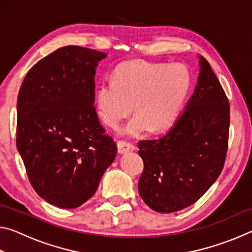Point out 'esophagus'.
<instances>
[{"instance_id":"1","label":"esophagus","mask_w":252,"mask_h":252,"mask_svg":"<svg viewBox=\"0 0 252 252\" xmlns=\"http://www.w3.org/2000/svg\"><path fill=\"white\" fill-rule=\"evenodd\" d=\"M134 150V146L130 142H126V141H119L118 142V152L120 155H125V153L127 152H132Z\"/></svg>"}]
</instances>
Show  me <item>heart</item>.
Returning <instances> with one entry per match:
<instances>
[{
    "label": "heart",
    "instance_id": "1",
    "mask_svg": "<svg viewBox=\"0 0 252 252\" xmlns=\"http://www.w3.org/2000/svg\"><path fill=\"white\" fill-rule=\"evenodd\" d=\"M191 85L181 64L129 61L105 79L95 91V110L105 125L118 127L127 114L134 117L122 129L126 136H140L169 129L180 113Z\"/></svg>",
    "mask_w": 252,
    "mask_h": 252
}]
</instances>
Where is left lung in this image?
<instances>
[{
  "label": "left lung",
  "mask_w": 252,
  "mask_h": 252,
  "mask_svg": "<svg viewBox=\"0 0 252 252\" xmlns=\"http://www.w3.org/2000/svg\"><path fill=\"white\" fill-rule=\"evenodd\" d=\"M197 85L168 133L139 141L144 169L139 194L152 210L171 213L193 204L222 171L230 105L210 64L199 55Z\"/></svg>",
  "instance_id": "left-lung-1"
}]
</instances>
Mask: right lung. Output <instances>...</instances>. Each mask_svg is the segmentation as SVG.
Returning <instances> with one entry per match:
<instances>
[{
	"mask_svg": "<svg viewBox=\"0 0 252 252\" xmlns=\"http://www.w3.org/2000/svg\"><path fill=\"white\" fill-rule=\"evenodd\" d=\"M100 51L67 45L40 60L18 96L16 147L34 190L52 206L88 201L117 156L95 112Z\"/></svg>",
	"mask_w": 252,
	"mask_h": 252,
	"instance_id": "obj_1",
	"label": "right lung"
}]
</instances>
